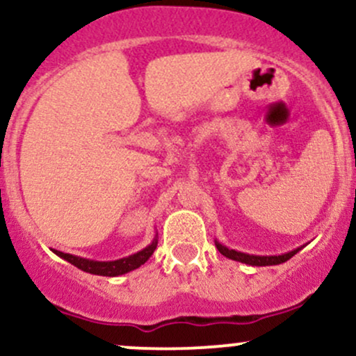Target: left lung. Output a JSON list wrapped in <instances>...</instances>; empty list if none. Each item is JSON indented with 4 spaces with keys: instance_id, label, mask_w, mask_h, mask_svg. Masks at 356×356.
I'll use <instances>...</instances> for the list:
<instances>
[{
    "instance_id": "left-lung-1",
    "label": "left lung",
    "mask_w": 356,
    "mask_h": 356,
    "mask_svg": "<svg viewBox=\"0 0 356 356\" xmlns=\"http://www.w3.org/2000/svg\"><path fill=\"white\" fill-rule=\"evenodd\" d=\"M214 243H216V248H218V251L220 252V254L229 257V259H232V261H239V263L249 264V266H276V264H281V263H284V261L291 259V257L295 256L298 251H301V249L306 246L305 244V246L293 249V251L284 252V254L257 256V254H248V252L236 251V249H229L227 246H224V244H220L218 239H216Z\"/></svg>"
}]
</instances>
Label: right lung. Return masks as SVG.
<instances>
[{
	"mask_svg": "<svg viewBox=\"0 0 356 356\" xmlns=\"http://www.w3.org/2000/svg\"><path fill=\"white\" fill-rule=\"evenodd\" d=\"M159 238L155 234V238L152 239V243L149 246L140 249V251L136 252V254H130L127 257H122V259H115V261H95V259H87V257H80V256H73L68 254V252H61V251H55L56 256H60L61 259L68 261V263L76 266L81 271L90 273V275H99V276H120L125 275V273L134 271V269L140 268L142 264L149 259L150 256L154 254L155 248H157Z\"/></svg>",
	"mask_w": 356,
	"mask_h": 356,
	"instance_id": "right-lung-1",
	"label": "right lung"
}]
</instances>
